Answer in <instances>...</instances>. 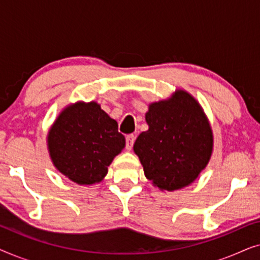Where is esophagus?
<instances>
[{
  "mask_svg": "<svg viewBox=\"0 0 260 260\" xmlns=\"http://www.w3.org/2000/svg\"><path fill=\"white\" fill-rule=\"evenodd\" d=\"M135 138H136V137H135L134 135H127L126 138H125L126 150H131V149H133V145L135 143Z\"/></svg>",
  "mask_w": 260,
  "mask_h": 260,
  "instance_id": "1",
  "label": "esophagus"
}]
</instances>
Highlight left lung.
Returning <instances> with one entry per match:
<instances>
[{"label": "left lung", "instance_id": "1", "mask_svg": "<svg viewBox=\"0 0 260 260\" xmlns=\"http://www.w3.org/2000/svg\"><path fill=\"white\" fill-rule=\"evenodd\" d=\"M149 129L134 144L144 175L159 190L189 186L207 167L213 131L204 109L190 93L175 90L169 98L149 104Z\"/></svg>", "mask_w": 260, "mask_h": 260}]
</instances>
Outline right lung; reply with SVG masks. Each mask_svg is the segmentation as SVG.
I'll return each instance as SVG.
<instances>
[{
	"label": "right lung",
	"instance_id": "obj_1",
	"mask_svg": "<svg viewBox=\"0 0 260 260\" xmlns=\"http://www.w3.org/2000/svg\"><path fill=\"white\" fill-rule=\"evenodd\" d=\"M125 147L118 124L97 102L67 105L47 135L49 157L56 170L80 186L99 183Z\"/></svg>",
	"mask_w": 260,
	"mask_h": 260
}]
</instances>
